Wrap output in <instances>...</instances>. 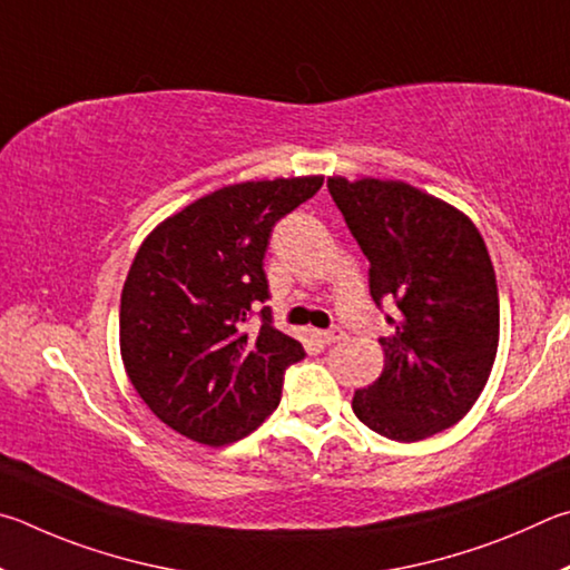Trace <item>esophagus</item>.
<instances>
[{
    "mask_svg": "<svg viewBox=\"0 0 570 570\" xmlns=\"http://www.w3.org/2000/svg\"><path fill=\"white\" fill-rule=\"evenodd\" d=\"M321 337L325 343H343V341H347V333L343 331V327H331V331H323Z\"/></svg>",
    "mask_w": 570,
    "mask_h": 570,
    "instance_id": "34e87169",
    "label": "esophagus"
}]
</instances>
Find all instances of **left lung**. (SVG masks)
<instances>
[{
	"mask_svg": "<svg viewBox=\"0 0 570 570\" xmlns=\"http://www.w3.org/2000/svg\"><path fill=\"white\" fill-rule=\"evenodd\" d=\"M333 203L371 263L385 315L383 375L355 391L353 413L397 443L455 425L488 383L501 305L491 255L475 225L443 199L393 179H327Z\"/></svg>",
	"mask_w": 570,
	"mask_h": 570,
	"instance_id": "obj_1",
	"label": "left lung"
}]
</instances>
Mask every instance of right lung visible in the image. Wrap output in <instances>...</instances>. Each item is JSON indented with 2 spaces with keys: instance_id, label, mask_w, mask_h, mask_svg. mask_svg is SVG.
Wrapping results in <instances>:
<instances>
[{
  "instance_id": "1",
  "label": "right lung",
  "mask_w": 570,
  "mask_h": 570,
  "mask_svg": "<svg viewBox=\"0 0 570 570\" xmlns=\"http://www.w3.org/2000/svg\"><path fill=\"white\" fill-rule=\"evenodd\" d=\"M323 177L215 189L167 217L137 249L119 305V347L135 391L197 443H235L275 411L303 345L273 325L265 249L277 219ZM259 328H247L248 317Z\"/></svg>"
}]
</instances>
